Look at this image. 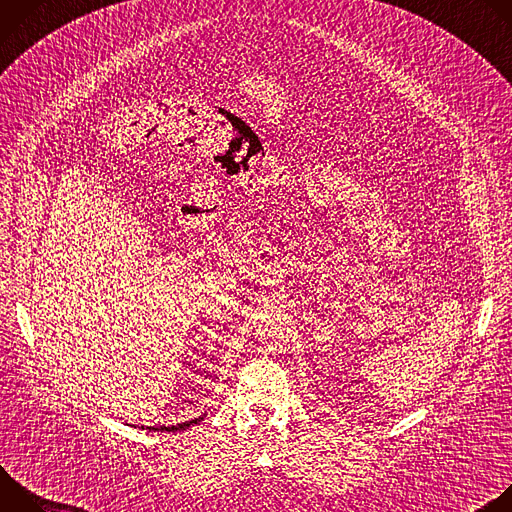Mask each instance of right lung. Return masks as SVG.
<instances>
[{
  "mask_svg": "<svg viewBox=\"0 0 512 512\" xmlns=\"http://www.w3.org/2000/svg\"><path fill=\"white\" fill-rule=\"evenodd\" d=\"M204 415L196 417V419H190V421H184V423H176V425H160V427H148V429H156V431H182V429H188L190 425L202 421Z\"/></svg>",
  "mask_w": 512,
  "mask_h": 512,
  "instance_id": "1",
  "label": "right lung"
}]
</instances>
